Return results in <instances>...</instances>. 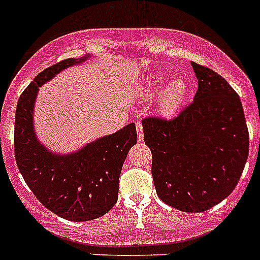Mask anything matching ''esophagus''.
<instances>
[{"label": "esophagus", "mask_w": 260, "mask_h": 260, "mask_svg": "<svg viewBox=\"0 0 260 260\" xmlns=\"http://www.w3.org/2000/svg\"><path fill=\"white\" fill-rule=\"evenodd\" d=\"M137 133H138V139H139V142L143 141V127H142V123L138 121L137 122Z\"/></svg>", "instance_id": "34e87169"}]
</instances>
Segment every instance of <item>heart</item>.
<instances>
[{
	"mask_svg": "<svg viewBox=\"0 0 260 260\" xmlns=\"http://www.w3.org/2000/svg\"><path fill=\"white\" fill-rule=\"evenodd\" d=\"M168 82V77L161 73L152 75L150 79L147 80L142 89V96L146 99H150L155 96L161 88H164ZM187 83L182 78H177L169 82L165 89L161 92L157 100V110L158 113L165 117L173 116L177 110L180 109L182 103L185 102L186 95H187Z\"/></svg>",
	"mask_w": 260,
	"mask_h": 260,
	"instance_id": "b5f03b06",
	"label": "heart"
}]
</instances>
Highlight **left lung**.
<instances>
[{
    "mask_svg": "<svg viewBox=\"0 0 260 260\" xmlns=\"http://www.w3.org/2000/svg\"><path fill=\"white\" fill-rule=\"evenodd\" d=\"M198 89L177 117L142 121L158 198L183 212H203L237 186L249 156L242 103L217 73L191 62Z\"/></svg>",
    "mask_w": 260,
    "mask_h": 260,
    "instance_id": "left-lung-1",
    "label": "left lung"
}]
</instances>
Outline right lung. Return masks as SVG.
I'll return each mask as SVG.
<instances>
[{
    "label": "right lung",
    "mask_w": 260,
    "mask_h": 260,
    "mask_svg": "<svg viewBox=\"0 0 260 260\" xmlns=\"http://www.w3.org/2000/svg\"><path fill=\"white\" fill-rule=\"evenodd\" d=\"M88 58L87 54L63 59L41 71L23 91L15 112L14 152L20 174L43 206L70 221H88L110 211L118 199L119 174L125 158L137 144L135 123L69 155L50 152L38 141L34 107L39 87L59 71Z\"/></svg>",
    "instance_id": "1"
}]
</instances>
